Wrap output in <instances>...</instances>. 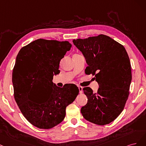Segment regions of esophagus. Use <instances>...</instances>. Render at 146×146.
Here are the masks:
<instances>
[{"mask_svg": "<svg viewBox=\"0 0 146 146\" xmlns=\"http://www.w3.org/2000/svg\"><path fill=\"white\" fill-rule=\"evenodd\" d=\"M78 88H79V93H82V89H83V88L82 87H81V86H79Z\"/></svg>", "mask_w": 146, "mask_h": 146, "instance_id": "1", "label": "esophagus"}]
</instances>
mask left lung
Wrapping results in <instances>:
<instances>
[{"label": "left lung", "mask_w": 146, "mask_h": 146, "mask_svg": "<svg viewBox=\"0 0 146 146\" xmlns=\"http://www.w3.org/2000/svg\"><path fill=\"white\" fill-rule=\"evenodd\" d=\"M73 42L85 57L86 74L95 75L100 87L95 93L90 87L83 88L88 102L81 113L92 123L109 124L121 114L129 97L131 72L128 54L123 45L104 35Z\"/></svg>", "instance_id": "8db88e82"}]
</instances>
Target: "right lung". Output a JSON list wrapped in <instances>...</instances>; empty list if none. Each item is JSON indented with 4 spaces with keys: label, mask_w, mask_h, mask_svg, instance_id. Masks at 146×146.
<instances>
[{
    "label": "right lung",
    "mask_w": 146,
    "mask_h": 146,
    "mask_svg": "<svg viewBox=\"0 0 146 146\" xmlns=\"http://www.w3.org/2000/svg\"><path fill=\"white\" fill-rule=\"evenodd\" d=\"M71 47L68 41L39 39L22 47L17 56L12 76L14 96L23 115L37 128L49 129L60 123L66 107L78 95L74 84L60 88L52 81Z\"/></svg>",
    "instance_id": "obj_1"
}]
</instances>
